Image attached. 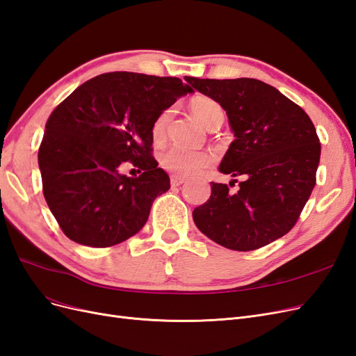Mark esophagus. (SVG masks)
I'll use <instances>...</instances> for the list:
<instances>
[{
    "label": "esophagus",
    "instance_id": "obj_1",
    "mask_svg": "<svg viewBox=\"0 0 356 356\" xmlns=\"http://www.w3.org/2000/svg\"><path fill=\"white\" fill-rule=\"evenodd\" d=\"M186 182V178L181 177V175H172L170 177V186L172 187H179L181 184H184Z\"/></svg>",
    "mask_w": 356,
    "mask_h": 356
}]
</instances>
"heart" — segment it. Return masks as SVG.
<instances>
[{
  "instance_id": "obj_1",
  "label": "heart",
  "mask_w": 356,
  "mask_h": 356,
  "mask_svg": "<svg viewBox=\"0 0 356 356\" xmlns=\"http://www.w3.org/2000/svg\"><path fill=\"white\" fill-rule=\"evenodd\" d=\"M193 115L207 127L212 129L213 126H221L224 122V111L218 102L211 98H196L190 104ZM172 117V110L168 108L161 111L152 126L153 141L161 143L166 134L168 123ZM212 163V156L207 152H193L179 147H170L160 156V165L168 172L177 175H191L207 169Z\"/></svg>"
}]
</instances>
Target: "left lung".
I'll use <instances>...</instances> for the list:
<instances>
[{
	"mask_svg": "<svg viewBox=\"0 0 356 356\" xmlns=\"http://www.w3.org/2000/svg\"><path fill=\"white\" fill-rule=\"evenodd\" d=\"M186 81L227 113L236 139L220 172L242 178L236 193L211 182L209 200L193 211L197 229L233 251H254L282 238L316 184L321 143L310 117L255 79Z\"/></svg>",
	"mask_w": 356,
	"mask_h": 356,
	"instance_id": "1",
	"label": "left lung"
}]
</instances>
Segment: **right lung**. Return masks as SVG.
I'll use <instances>...</instances> for the list:
<instances>
[{
    "label": "right lung",
    "mask_w": 356,
    "mask_h": 356,
    "mask_svg": "<svg viewBox=\"0 0 356 356\" xmlns=\"http://www.w3.org/2000/svg\"><path fill=\"white\" fill-rule=\"evenodd\" d=\"M191 88L177 77L106 72L79 86L46 123L38 148L42 195L71 241L106 248L144 227L170 179L153 156L156 117ZM132 164L142 172L126 177Z\"/></svg>",
    "instance_id": "right-lung-1"
}]
</instances>
